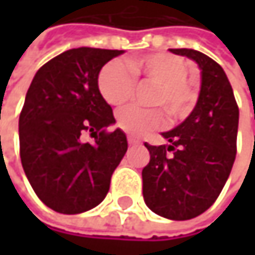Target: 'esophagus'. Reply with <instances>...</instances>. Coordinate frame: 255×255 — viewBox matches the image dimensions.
I'll return each instance as SVG.
<instances>
[{"mask_svg": "<svg viewBox=\"0 0 255 255\" xmlns=\"http://www.w3.org/2000/svg\"><path fill=\"white\" fill-rule=\"evenodd\" d=\"M128 144L129 146H137V144H140V140L132 137V135H128Z\"/></svg>", "mask_w": 255, "mask_h": 255, "instance_id": "obj_1", "label": "esophagus"}]
</instances>
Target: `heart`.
<instances>
[{
  "instance_id": "obj_1",
  "label": "heart",
  "mask_w": 255,
  "mask_h": 255,
  "mask_svg": "<svg viewBox=\"0 0 255 255\" xmlns=\"http://www.w3.org/2000/svg\"><path fill=\"white\" fill-rule=\"evenodd\" d=\"M186 62L170 53H150L131 59L128 66L121 62L108 63L99 75V90L112 106L127 103L135 91V78L155 88L149 105L165 111L171 123L186 120L198 102V90L187 79ZM117 124L131 135H144L165 124L164 112L157 108L141 109L127 106L117 115Z\"/></svg>"
}]
</instances>
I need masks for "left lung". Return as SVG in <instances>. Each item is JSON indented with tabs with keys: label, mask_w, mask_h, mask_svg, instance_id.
Instances as JSON below:
<instances>
[{
	"label": "left lung",
	"mask_w": 255,
	"mask_h": 255,
	"mask_svg": "<svg viewBox=\"0 0 255 255\" xmlns=\"http://www.w3.org/2000/svg\"><path fill=\"white\" fill-rule=\"evenodd\" d=\"M201 68L202 84L193 112L174 129L162 132L170 144L150 146L143 168L146 205L165 219L190 220L219 198L236 158L239 108L223 68L207 54L170 48Z\"/></svg>",
	"instance_id": "left-lung-1"
}]
</instances>
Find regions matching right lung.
Segmentation results:
<instances>
[{
    "instance_id": "obj_1",
    "label": "right lung",
    "mask_w": 255,
    "mask_h": 255,
    "mask_svg": "<svg viewBox=\"0 0 255 255\" xmlns=\"http://www.w3.org/2000/svg\"><path fill=\"white\" fill-rule=\"evenodd\" d=\"M123 50L81 47L42 65L19 117L20 159L36 196L62 214L99 205L127 152L112 108L99 90V72ZM95 137L83 141V134Z\"/></svg>"
}]
</instances>
